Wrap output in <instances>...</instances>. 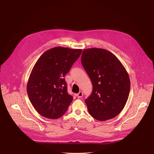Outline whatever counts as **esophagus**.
<instances>
[{
	"mask_svg": "<svg viewBox=\"0 0 154 154\" xmlns=\"http://www.w3.org/2000/svg\"><path fill=\"white\" fill-rule=\"evenodd\" d=\"M76 96H77L78 98H82L83 97V93L82 91H80L78 94H76Z\"/></svg>",
	"mask_w": 154,
	"mask_h": 154,
	"instance_id": "1",
	"label": "esophagus"
}]
</instances>
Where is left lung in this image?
Masks as SVG:
<instances>
[{
  "label": "left lung",
  "instance_id": "left-lung-1",
  "mask_svg": "<svg viewBox=\"0 0 154 154\" xmlns=\"http://www.w3.org/2000/svg\"><path fill=\"white\" fill-rule=\"evenodd\" d=\"M81 61L93 84V91L85 103L90 114L98 121L118 115L127 101L130 80L122 64L103 49H84Z\"/></svg>",
  "mask_w": 154,
  "mask_h": 154
}]
</instances>
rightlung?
I'll return each mask as SVG.
<instances>
[{"label": "right lung", "instance_id": "add662e5", "mask_svg": "<svg viewBox=\"0 0 154 154\" xmlns=\"http://www.w3.org/2000/svg\"><path fill=\"white\" fill-rule=\"evenodd\" d=\"M82 49L55 47L43 53L30 73L27 92L36 110L52 119L61 117L73 100L64 77L80 57Z\"/></svg>", "mask_w": 154, "mask_h": 154}]
</instances>
